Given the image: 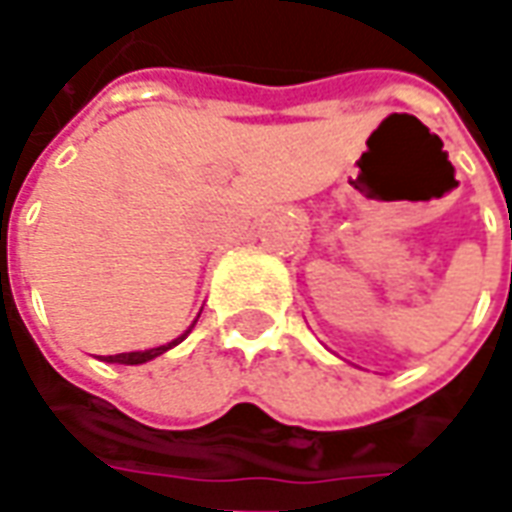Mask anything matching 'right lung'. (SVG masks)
Masks as SVG:
<instances>
[{"instance_id":"add662e5","label":"right lung","mask_w":512,"mask_h":512,"mask_svg":"<svg viewBox=\"0 0 512 512\" xmlns=\"http://www.w3.org/2000/svg\"><path fill=\"white\" fill-rule=\"evenodd\" d=\"M200 318V315H197ZM197 323V321H194ZM194 323H191L186 332L180 334V337H175L172 343L167 345H158V348H147V351H131V354H115V356H104V362H112V365H145V362H150V359H156V356H161L164 351H169V348H175L178 343H183L186 340V334L194 329Z\"/></svg>"}]
</instances>
